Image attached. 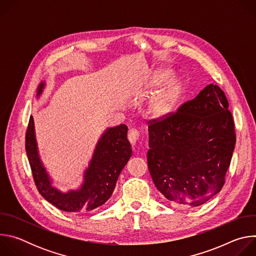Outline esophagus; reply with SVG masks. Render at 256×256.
Masks as SVG:
<instances>
[{
	"mask_svg": "<svg viewBox=\"0 0 256 256\" xmlns=\"http://www.w3.org/2000/svg\"><path fill=\"white\" fill-rule=\"evenodd\" d=\"M138 136H140V134H138V130H130L128 138V140H130V142L132 144V147L136 144V142H138Z\"/></svg>",
	"mask_w": 256,
	"mask_h": 256,
	"instance_id": "esophagus-1",
	"label": "esophagus"
}]
</instances>
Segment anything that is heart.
<instances>
[{
	"instance_id": "heart-1",
	"label": "heart",
	"mask_w": 256,
	"mask_h": 256,
	"mask_svg": "<svg viewBox=\"0 0 256 256\" xmlns=\"http://www.w3.org/2000/svg\"><path fill=\"white\" fill-rule=\"evenodd\" d=\"M171 72L168 70H162L154 78L150 83V89L153 93L158 92V90L163 87L170 79ZM182 90V85L179 81H171L167 86L160 91V93L152 100L150 104V112L154 118H164L168 116L176 106Z\"/></svg>"
}]
</instances>
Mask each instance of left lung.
Segmentation results:
<instances>
[{"label":"left lung","mask_w":256,"mask_h":256,"mask_svg":"<svg viewBox=\"0 0 256 256\" xmlns=\"http://www.w3.org/2000/svg\"><path fill=\"white\" fill-rule=\"evenodd\" d=\"M228 107L222 89L210 84L176 112L149 120L148 167L168 200L198 206L222 190L236 142Z\"/></svg>","instance_id":"left-lung-1"}]
</instances>
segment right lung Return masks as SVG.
Listing matches in <instances>:
<instances>
[{
    "instance_id": "add662e5",
    "label": "right lung",
    "mask_w": 256,
    "mask_h": 256,
    "mask_svg": "<svg viewBox=\"0 0 256 256\" xmlns=\"http://www.w3.org/2000/svg\"><path fill=\"white\" fill-rule=\"evenodd\" d=\"M46 83L38 88L40 97ZM128 126L120 124L107 128L98 140L93 157L84 172V181L80 188L62 192L52 186L38 154L35 138L34 122L30 116L25 138V149L31 167L35 186L40 194L56 208L68 212H90L104 204L112 196L118 176L132 156L130 144L126 138Z\"/></svg>"
}]
</instances>
